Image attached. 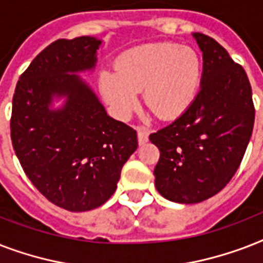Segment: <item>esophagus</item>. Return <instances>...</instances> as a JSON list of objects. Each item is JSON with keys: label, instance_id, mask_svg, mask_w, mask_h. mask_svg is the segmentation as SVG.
<instances>
[{"label": "esophagus", "instance_id": "obj_1", "mask_svg": "<svg viewBox=\"0 0 263 263\" xmlns=\"http://www.w3.org/2000/svg\"><path fill=\"white\" fill-rule=\"evenodd\" d=\"M138 131V142L139 144H144L148 140V134H150V129L146 127H138L136 128Z\"/></svg>", "mask_w": 263, "mask_h": 263}]
</instances>
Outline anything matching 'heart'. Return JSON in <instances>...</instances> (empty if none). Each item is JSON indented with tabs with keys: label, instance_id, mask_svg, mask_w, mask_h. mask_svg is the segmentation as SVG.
Here are the masks:
<instances>
[{
	"label": "heart",
	"instance_id": "1",
	"mask_svg": "<svg viewBox=\"0 0 263 263\" xmlns=\"http://www.w3.org/2000/svg\"><path fill=\"white\" fill-rule=\"evenodd\" d=\"M116 71L101 75V90L121 117L138 105V92L161 119H175L195 99L202 78L198 53L177 43H152L124 51Z\"/></svg>",
	"mask_w": 263,
	"mask_h": 263
}]
</instances>
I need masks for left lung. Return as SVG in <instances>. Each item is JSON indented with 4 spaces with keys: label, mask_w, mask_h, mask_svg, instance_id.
<instances>
[{
    "label": "left lung",
    "mask_w": 263,
    "mask_h": 263,
    "mask_svg": "<svg viewBox=\"0 0 263 263\" xmlns=\"http://www.w3.org/2000/svg\"><path fill=\"white\" fill-rule=\"evenodd\" d=\"M194 38L203 53L200 90L183 115L150 135L160 148L156 188L177 203H199L231 181L250 142L255 119L247 73L220 43Z\"/></svg>",
    "instance_id": "1"
}]
</instances>
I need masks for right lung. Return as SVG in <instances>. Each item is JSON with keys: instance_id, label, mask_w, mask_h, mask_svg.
I'll return each instance as SVG.
<instances>
[{"instance_id": "right-lung-1", "label": "right lung", "mask_w": 263, "mask_h": 263, "mask_svg": "<svg viewBox=\"0 0 263 263\" xmlns=\"http://www.w3.org/2000/svg\"><path fill=\"white\" fill-rule=\"evenodd\" d=\"M101 41L57 39L23 72L13 94L10 139L23 171L47 200L69 212L103 204L138 148L136 131L107 116L75 72L94 68ZM54 95L66 105L53 111Z\"/></svg>"}]
</instances>
